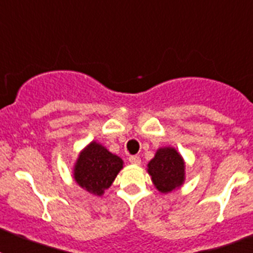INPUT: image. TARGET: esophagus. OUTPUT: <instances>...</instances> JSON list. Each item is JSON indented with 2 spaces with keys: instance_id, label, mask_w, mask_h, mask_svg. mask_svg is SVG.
<instances>
[{
  "instance_id": "obj_1",
  "label": "esophagus",
  "mask_w": 253,
  "mask_h": 253,
  "mask_svg": "<svg viewBox=\"0 0 253 253\" xmlns=\"http://www.w3.org/2000/svg\"><path fill=\"white\" fill-rule=\"evenodd\" d=\"M129 162H130L131 165H140V157L139 156H130V157H129Z\"/></svg>"
}]
</instances>
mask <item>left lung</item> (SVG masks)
Wrapping results in <instances>:
<instances>
[{"mask_svg": "<svg viewBox=\"0 0 253 253\" xmlns=\"http://www.w3.org/2000/svg\"><path fill=\"white\" fill-rule=\"evenodd\" d=\"M148 173L151 175L154 186L161 193H169L176 187H180L184 182V160L175 148H161L148 163Z\"/></svg>", "mask_w": 253, "mask_h": 253, "instance_id": "1", "label": "left lung"}]
</instances>
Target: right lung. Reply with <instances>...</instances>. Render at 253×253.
<instances>
[{
    "label": "right lung",
    "mask_w": 253,
    "mask_h": 253,
    "mask_svg": "<svg viewBox=\"0 0 253 253\" xmlns=\"http://www.w3.org/2000/svg\"><path fill=\"white\" fill-rule=\"evenodd\" d=\"M123 169V160L99 143L92 142L81 152L75 166V180L95 195H102Z\"/></svg>",
    "instance_id": "right-lung-1"
}]
</instances>
